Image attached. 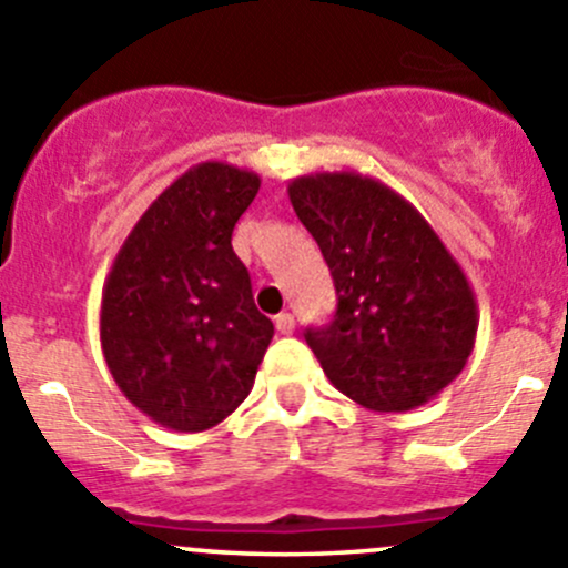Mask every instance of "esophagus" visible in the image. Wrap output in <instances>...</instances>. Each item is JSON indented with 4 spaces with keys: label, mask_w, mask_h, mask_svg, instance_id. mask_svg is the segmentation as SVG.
<instances>
[{
    "label": "esophagus",
    "mask_w": 568,
    "mask_h": 568,
    "mask_svg": "<svg viewBox=\"0 0 568 568\" xmlns=\"http://www.w3.org/2000/svg\"><path fill=\"white\" fill-rule=\"evenodd\" d=\"M274 326H277L280 335H291L294 332V316L291 313H280V316H274Z\"/></svg>",
    "instance_id": "esophagus-1"
}]
</instances>
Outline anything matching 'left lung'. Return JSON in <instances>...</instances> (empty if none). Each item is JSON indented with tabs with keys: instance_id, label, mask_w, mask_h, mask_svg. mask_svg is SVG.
<instances>
[{
	"instance_id": "8db88e82",
	"label": "left lung",
	"mask_w": 568,
	"mask_h": 568,
	"mask_svg": "<svg viewBox=\"0 0 568 568\" xmlns=\"http://www.w3.org/2000/svg\"><path fill=\"white\" fill-rule=\"evenodd\" d=\"M288 197L335 280L337 311L305 329L332 385L374 412H409L462 374L478 305L420 211L359 173L300 175Z\"/></svg>"
}]
</instances>
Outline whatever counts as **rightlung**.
Listing matches in <instances>:
<instances>
[{
  "label": "right lung",
  "mask_w": 568,
  "mask_h": 568,
  "mask_svg": "<svg viewBox=\"0 0 568 568\" xmlns=\"http://www.w3.org/2000/svg\"><path fill=\"white\" fill-rule=\"evenodd\" d=\"M261 178L194 164L140 216L101 296V348L114 385L153 423L205 432L255 385L274 324L252 300L231 236Z\"/></svg>",
  "instance_id": "right-lung-1"
}]
</instances>
